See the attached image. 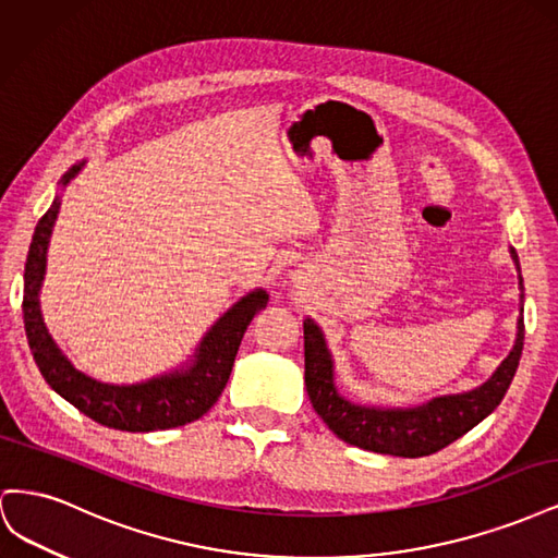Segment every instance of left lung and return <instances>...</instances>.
<instances>
[{"label": "left lung", "mask_w": 558, "mask_h": 558, "mask_svg": "<svg viewBox=\"0 0 558 558\" xmlns=\"http://www.w3.org/2000/svg\"><path fill=\"white\" fill-rule=\"evenodd\" d=\"M510 256L519 269L517 251ZM519 275V286L523 291ZM523 302V293H521ZM523 349V316L517 320V342L510 356L475 391L433 398L426 404L410 410L365 408L353 404L337 393L332 356L326 347V337L312 318H305V384L316 414L326 421V426L340 440L377 453L402 456V459H418L445 449L459 440L470 428H475L482 418L492 414L508 393L514 379Z\"/></svg>", "instance_id": "obj_1"}]
</instances>
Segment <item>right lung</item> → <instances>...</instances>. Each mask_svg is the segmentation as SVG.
Masks as SVG:
<instances>
[{
  "instance_id": "add662e5",
  "label": "right lung",
  "mask_w": 558,
  "mask_h": 558,
  "mask_svg": "<svg viewBox=\"0 0 558 558\" xmlns=\"http://www.w3.org/2000/svg\"><path fill=\"white\" fill-rule=\"evenodd\" d=\"M86 160L74 165L60 183L66 185ZM60 197L39 218L35 238H32L25 263V291H23V318L29 351L35 356L39 373L66 402L78 412L90 416L97 424L128 433H148L185 426L207 414L230 379L234 356L242 344V337L265 305L269 295L263 289L244 295L232 305L199 342L193 363L185 369H174L142 384H105L97 381L72 365L60 347L48 335L39 307V291L46 272V251L50 230L58 218Z\"/></svg>"
}]
</instances>
